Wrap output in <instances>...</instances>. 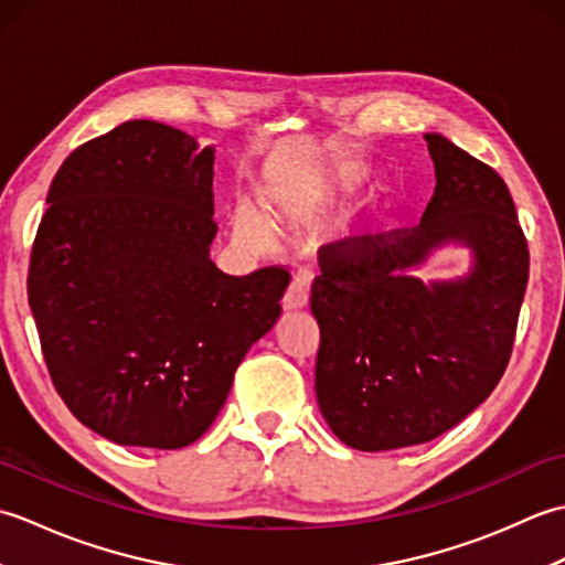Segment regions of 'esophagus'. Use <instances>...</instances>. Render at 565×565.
Wrapping results in <instances>:
<instances>
[{"mask_svg":"<svg viewBox=\"0 0 565 565\" xmlns=\"http://www.w3.org/2000/svg\"><path fill=\"white\" fill-rule=\"evenodd\" d=\"M308 298H310L308 281L296 279V281H291L289 289H286V294L281 298V306H284V310H301L308 306Z\"/></svg>","mask_w":565,"mask_h":565,"instance_id":"1","label":"esophagus"}]
</instances>
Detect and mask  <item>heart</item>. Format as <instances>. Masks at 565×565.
<instances>
[{"instance_id": "1", "label": "heart", "mask_w": 565, "mask_h": 565, "mask_svg": "<svg viewBox=\"0 0 565 565\" xmlns=\"http://www.w3.org/2000/svg\"><path fill=\"white\" fill-rule=\"evenodd\" d=\"M362 189H364V179L356 170L338 172L328 177L326 182L316 186L313 191H308V194L286 199L281 203L279 213H276V218L291 221L296 225H308L318 221L320 215H326L328 211L342 209L347 203H352L359 194H362ZM383 225H386V213H376L374 218H371L366 233H379ZM231 227H233L235 243L252 252H264L274 245L271 225L264 221V215L252 209L249 203H237L233 211Z\"/></svg>"}]
</instances>
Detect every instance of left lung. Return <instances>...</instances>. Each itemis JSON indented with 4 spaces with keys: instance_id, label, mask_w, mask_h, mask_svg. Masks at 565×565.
I'll use <instances>...</instances> for the list:
<instances>
[{
    "instance_id": "obj_1",
    "label": "left lung",
    "mask_w": 565,
    "mask_h": 565,
    "mask_svg": "<svg viewBox=\"0 0 565 565\" xmlns=\"http://www.w3.org/2000/svg\"><path fill=\"white\" fill-rule=\"evenodd\" d=\"M425 140L437 184L423 221L362 255L322 257L310 298L320 413L359 451L431 441L493 393L530 279L508 184L444 136ZM447 246L469 249V271L419 280Z\"/></svg>"
}]
</instances>
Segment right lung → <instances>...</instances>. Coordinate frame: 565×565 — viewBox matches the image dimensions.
<instances>
[{
  "mask_svg": "<svg viewBox=\"0 0 565 565\" xmlns=\"http://www.w3.org/2000/svg\"><path fill=\"white\" fill-rule=\"evenodd\" d=\"M213 162L184 130L126 121L47 191L29 269L45 364L70 413L124 447L196 441L281 316L289 271L231 276L211 259Z\"/></svg>",
  "mask_w": 565,
  "mask_h": 565,
  "instance_id": "obj_1",
  "label": "right lung"
}]
</instances>
